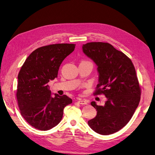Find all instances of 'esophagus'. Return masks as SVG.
Listing matches in <instances>:
<instances>
[{"label":"esophagus","instance_id":"34e87169","mask_svg":"<svg viewBox=\"0 0 155 155\" xmlns=\"http://www.w3.org/2000/svg\"><path fill=\"white\" fill-rule=\"evenodd\" d=\"M78 104H82V105H87V102L85 100H82V99H79L78 101Z\"/></svg>","mask_w":155,"mask_h":155}]
</instances>
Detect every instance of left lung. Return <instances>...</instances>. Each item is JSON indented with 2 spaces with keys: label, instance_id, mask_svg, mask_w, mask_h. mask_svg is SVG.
Returning a JSON list of instances; mask_svg holds the SVG:
<instances>
[{
  "label": "left lung",
  "instance_id": "8db88e82",
  "mask_svg": "<svg viewBox=\"0 0 155 155\" xmlns=\"http://www.w3.org/2000/svg\"><path fill=\"white\" fill-rule=\"evenodd\" d=\"M82 49L98 67L99 84L94 95L103 94L107 99L104 106L91 102L97 114L88 124L102 135L116 133L131 120L140 101L141 90L134 64L108 43H88Z\"/></svg>",
  "mask_w": 155,
  "mask_h": 155
}]
</instances>
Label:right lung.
<instances>
[{"label": "right lung", "mask_w": 155, "mask_h": 155, "mask_svg": "<svg viewBox=\"0 0 155 155\" xmlns=\"http://www.w3.org/2000/svg\"><path fill=\"white\" fill-rule=\"evenodd\" d=\"M75 44H53L37 48L26 58L18 74L16 97L21 116L35 128L47 131L61 121L63 109L72 103L66 95L51 96L48 83L58 77L64 59Z\"/></svg>", "instance_id": "obj_1"}]
</instances>
